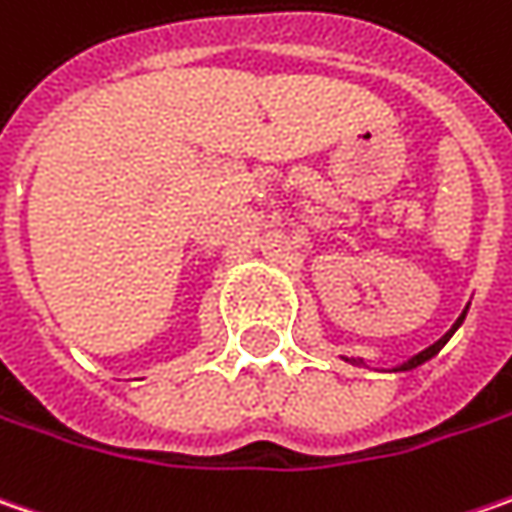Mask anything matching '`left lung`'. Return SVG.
<instances>
[{
	"instance_id": "left-lung-1",
	"label": "left lung",
	"mask_w": 512,
	"mask_h": 512,
	"mask_svg": "<svg viewBox=\"0 0 512 512\" xmlns=\"http://www.w3.org/2000/svg\"><path fill=\"white\" fill-rule=\"evenodd\" d=\"M464 317H467V311H464V314H461V317H458V320H455V325H452V328H449L447 334H444V337H441V340H438V343H435V345H429V348H426V351H421V354H415V357H412V360H406V363H403V366H400V369H415V366H421V363H426V360H429V357H435V354H438V351H441V348H444V345H447L449 337H452V334H455V328H458V325H461V322H464Z\"/></svg>"
}]
</instances>
